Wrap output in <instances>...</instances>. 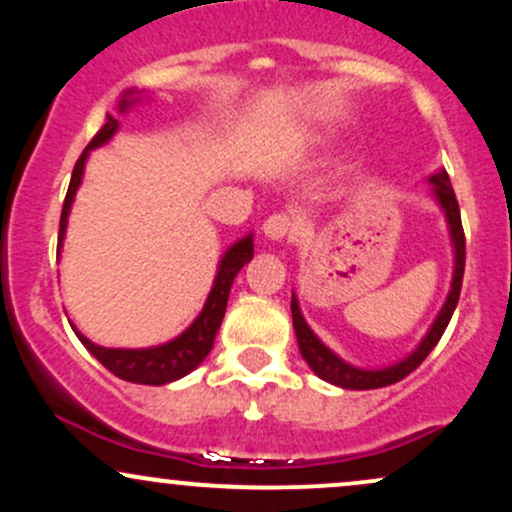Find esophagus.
<instances>
[{
  "mask_svg": "<svg viewBox=\"0 0 512 512\" xmlns=\"http://www.w3.org/2000/svg\"><path fill=\"white\" fill-rule=\"evenodd\" d=\"M262 231L269 240H293L301 236V223L289 214H272L264 221Z\"/></svg>",
  "mask_w": 512,
  "mask_h": 512,
  "instance_id": "1",
  "label": "esophagus"
}]
</instances>
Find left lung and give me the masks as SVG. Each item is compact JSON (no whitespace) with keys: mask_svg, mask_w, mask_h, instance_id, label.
I'll use <instances>...</instances> for the list:
<instances>
[{"mask_svg":"<svg viewBox=\"0 0 512 512\" xmlns=\"http://www.w3.org/2000/svg\"><path fill=\"white\" fill-rule=\"evenodd\" d=\"M433 195H436L440 209L445 211V219H448L452 248H455V272H452V284L448 301H445L443 308L436 317V322L431 325V330L424 337V342L416 346L411 354L404 358V361L395 363V366H387L380 370H366L356 368L351 363H346L334 354L332 349H327L320 339L315 337V332L310 330L308 322L303 320L301 308H298L296 296H291V315H293V330H296L298 349H301V356L305 358L317 378L327 380V383L344 387V390H375V387H385L392 383H399L402 378H407L411 370H416L424 363V358L431 354L433 346L440 342L445 327H448L452 313H455L457 301H460L462 291V276H464V231H462V219H460V204H457L455 190H452L450 178L445 170H438V173L431 175Z\"/></svg>","mask_w":512,"mask_h":512,"instance_id":"obj_1","label":"left lung"}]
</instances>
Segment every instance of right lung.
Masks as SVG:
<instances>
[{
  "instance_id": "obj_1",
  "label": "right lung",
  "mask_w": 512,
  "mask_h": 512,
  "mask_svg": "<svg viewBox=\"0 0 512 512\" xmlns=\"http://www.w3.org/2000/svg\"><path fill=\"white\" fill-rule=\"evenodd\" d=\"M139 96V91H125V96L120 98L117 103V110L125 113V110L132 105ZM120 122L115 120L113 115H108L105 125L98 129L96 137L91 139V144L86 146L84 154L79 156L76 161L74 173H72V182H69L67 197H64V207H62V216H60V243H57V252L62 250V240H64V231H67V216L69 209H72L74 195L79 190L81 178H84V166L86 158L91 154V149L96 146H103L110 137L117 132ZM252 236H245L243 240H238L236 245L226 250V255L221 257L219 262V272H216L214 286H211L207 303H204L202 313L197 315V320L187 327L180 337H175L173 342L154 346V349H105V346L93 344L91 339H86L76 327L72 325V330L76 332V337L81 339V344L91 351L98 361L103 363L110 373L117 375V378L127 380V383H139V385H166L173 383V380L182 378L190 370H195L204 358L209 356L211 346H214V337L219 332L223 315H226V303H228V293H231L233 279H236L240 269L245 267L252 260Z\"/></svg>"
}]
</instances>
